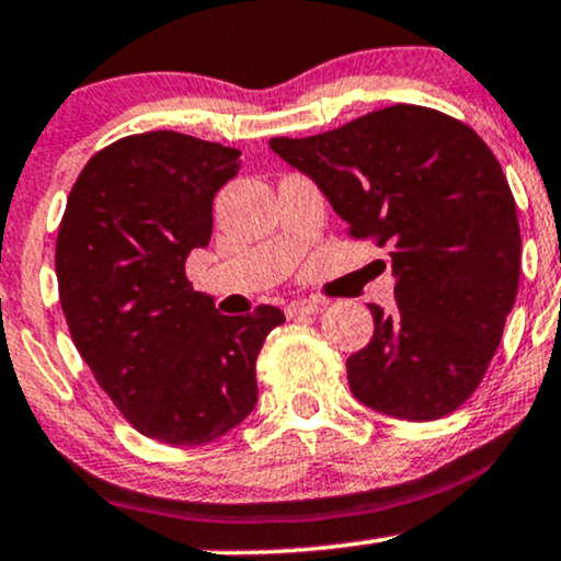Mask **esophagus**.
Here are the masks:
<instances>
[{
  "label": "esophagus",
  "mask_w": 561,
  "mask_h": 561,
  "mask_svg": "<svg viewBox=\"0 0 561 561\" xmlns=\"http://www.w3.org/2000/svg\"><path fill=\"white\" fill-rule=\"evenodd\" d=\"M323 307H327V302H318V299H297V302L286 307V316L288 318L318 316V312H323Z\"/></svg>",
  "instance_id": "1"
}]
</instances>
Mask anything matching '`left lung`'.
Here are the masks:
<instances>
[{
  "mask_svg": "<svg viewBox=\"0 0 561 561\" xmlns=\"http://www.w3.org/2000/svg\"><path fill=\"white\" fill-rule=\"evenodd\" d=\"M351 234L390 243L396 307L347 358L353 396L396 420H436L479 388L519 288L522 238L503 168L468 125L396 104L307 138H270Z\"/></svg>",
  "mask_w": 561,
  "mask_h": 561,
  "instance_id": "8db88e82",
  "label": "left lung"
}]
</instances>
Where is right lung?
<instances>
[{
  "instance_id": "obj_1",
  "label": "right lung",
  "mask_w": 561,
  "mask_h": 561,
  "mask_svg": "<svg viewBox=\"0 0 561 561\" xmlns=\"http://www.w3.org/2000/svg\"><path fill=\"white\" fill-rule=\"evenodd\" d=\"M238 162V149L173 130L125 136L82 168L58 230L77 351L125 420L173 447L214 442L254 412L256 355L286 321L273 305L221 316L186 283Z\"/></svg>"
}]
</instances>
